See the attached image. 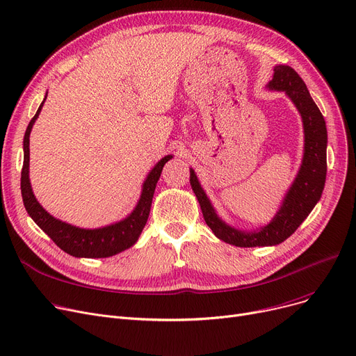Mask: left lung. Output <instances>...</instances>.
Instances as JSON below:
<instances>
[{"label":"left lung","mask_w":356,"mask_h":356,"mask_svg":"<svg viewBox=\"0 0 356 356\" xmlns=\"http://www.w3.org/2000/svg\"><path fill=\"white\" fill-rule=\"evenodd\" d=\"M267 88L273 90H284L287 93L300 112L305 128V154L300 170H298L282 207L268 225L252 232L239 231L227 225L216 215L193 168H191V184L199 200L207 225L219 239L241 248L277 245L286 241L300 227V223L319 202L326 181V122L322 112L312 99L306 83L293 67L280 65L274 67L273 79L268 82Z\"/></svg>","instance_id":"8db88e82"}]
</instances>
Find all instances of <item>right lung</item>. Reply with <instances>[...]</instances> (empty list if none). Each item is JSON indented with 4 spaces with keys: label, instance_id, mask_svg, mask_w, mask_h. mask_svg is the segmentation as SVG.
Returning <instances> with one entry per match:
<instances>
[{
    "label": "right lung",
    "instance_id": "1",
    "mask_svg": "<svg viewBox=\"0 0 356 356\" xmlns=\"http://www.w3.org/2000/svg\"><path fill=\"white\" fill-rule=\"evenodd\" d=\"M44 101L46 98L43 99L39 109H37L35 115L31 118L26 129L24 141H23L24 161H23V170H22V195H23V202H24L27 213L31 216V219L37 223V225L40 227V229H43L53 239L56 245L73 257L106 258V257L115 255L129 247H133L147 223L149 208H152V202H153V195L156 191V184L160 179L163 167L173 156L163 157L153 167V170L148 173L143 184V192L137 207L125 219L98 229H83V228L73 227L70 223L53 218L50 213H47L43 209L42 204L37 202L35 196L33 195L30 179H29L30 133H31L33 124L35 122L37 117L40 114Z\"/></svg>",
    "mask_w": 356,
    "mask_h": 356
}]
</instances>
